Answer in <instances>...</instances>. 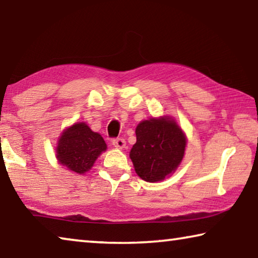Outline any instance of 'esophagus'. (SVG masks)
I'll use <instances>...</instances> for the list:
<instances>
[{
    "instance_id": "obj_1",
    "label": "esophagus",
    "mask_w": 258,
    "mask_h": 258,
    "mask_svg": "<svg viewBox=\"0 0 258 258\" xmlns=\"http://www.w3.org/2000/svg\"><path fill=\"white\" fill-rule=\"evenodd\" d=\"M112 146L117 148V149H123V148H125V146H126V142H125L124 139H120V138L113 139L112 140Z\"/></svg>"
}]
</instances>
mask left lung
<instances>
[{"mask_svg":"<svg viewBox=\"0 0 258 258\" xmlns=\"http://www.w3.org/2000/svg\"><path fill=\"white\" fill-rule=\"evenodd\" d=\"M135 134L137 143L130 157L142 180L163 181L176 171L184 156L186 138L175 120L168 116L143 120Z\"/></svg>","mask_w":258,"mask_h":258,"instance_id":"obj_1","label":"left lung"}]
</instances>
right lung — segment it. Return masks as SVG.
Here are the masks:
<instances>
[{
	"mask_svg": "<svg viewBox=\"0 0 258 258\" xmlns=\"http://www.w3.org/2000/svg\"><path fill=\"white\" fill-rule=\"evenodd\" d=\"M103 138L93 132L85 123H76L61 134L56 147V158L63 166L77 174L92 168L98 157L106 151Z\"/></svg>",
	"mask_w": 258,
	"mask_h": 258,
	"instance_id": "obj_1",
	"label": "right lung"
}]
</instances>
